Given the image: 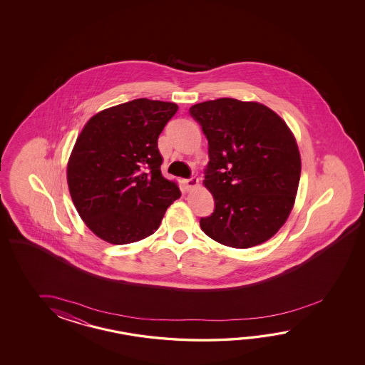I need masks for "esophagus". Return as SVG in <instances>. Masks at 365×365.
Instances as JSON below:
<instances>
[{"mask_svg":"<svg viewBox=\"0 0 365 365\" xmlns=\"http://www.w3.org/2000/svg\"><path fill=\"white\" fill-rule=\"evenodd\" d=\"M198 179L197 178H190V179L182 180V184L185 186L186 190H190V189H193L195 186L198 185Z\"/></svg>","mask_w":365,"mask_h":365,"instance_id":"esophagus-1","label":"esophagus"}]
</instances>
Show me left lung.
<instances>
[{"label": "left lung", "mask_w": 365, "mask_h": 365, "mask_svg": "<svg viewBox=\"0 0 365 365\" xmlns=\"http://www.w3.org/2000/svg\"><path fill=\"white\" fill-rule=\"evenodd\" d=\"M190 116L209 140L203 184L215 210L202 231L231 248H252L286 223L295 203L302 160L295 137L274 110L232 98L194 104Z\"/></svg>", "instance_id": "obj_1"}]
</instances>
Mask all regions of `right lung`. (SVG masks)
Returning a JSON list of instances; mask_svg holds the SVG:
<instances>
[{"label":"right lung","mask_w":365,"mask_h":365,"mask_svg":"<svg viewBox=\"0 0 365 365\" xmlns=\"http://www.w3.org/2000/svg\"><path fill=\"white\" fill-rule=\"evenodd\" d=\"M179 107L135 99L88 120L70 155L68 185L79 217L98 237L124 245L155 232L180 198L164 179L158 138Z\"/></svg>","instance_id":"right-lung-1"}]
</instances>
